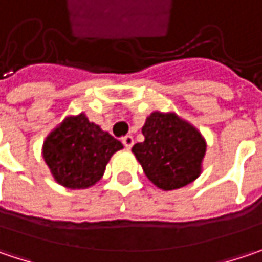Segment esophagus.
<instances>
[{"mask_svg":"<svg viewBox=\"0 0 262 262\" xmlns=\"http://www.w3.org/2000/svg\"><path fill=\"white\" fill-rule=\"evenodd\" d=\"M133 142L135 141H133V136H130V135H127V136L123 138V145L126 146L127 149H130L132 146H133Z\"/></svg>","mask_w":262,"mask_h":262,"instance_id":"obj_1","label":"esophagus"}]
</instances>
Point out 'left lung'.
Segmentation results:
<instances>
[{
  "label": "left lung",
  "mask_w": 262,
  "mask_h": 262,
  "mask_svg": "<svg viewBox=\"0 0 262 262\" xmlns=\"http://www.w3.org/2000/svg\"><path fill=\"white\" fill-rule=\"evenodd\" d=\"M142 135L144 142L135 144L132 152L156 187L170 191L200 177L208 144L190 121L172 111H154L146 117Z\"/></svg>",
  "instance_id": "1"
}]
</instances>
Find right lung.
I'll use <instances>...</instances> for the list:
<instances>
[{
    "mask_svg": "<svg viewBox=\"0 0 262 262\" xmlns=\"http://www.w3.org/2000/svg\"><path fill=\"white\" fill-rule=\"evenodd\" d=\"M121 148L120 141L80 113L65 117L47 135L42 159L59 185L85 190L103 177L110 159Z\"/></svg>",
    "mask_w": 262,
    "mask_h": 262,
    "instance_id": "add662e5",
    "label": "right lung"
}]
</instances>
